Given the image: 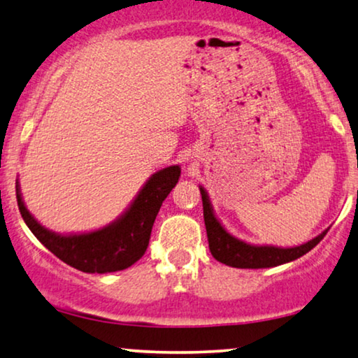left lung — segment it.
Here are the masks:
<instances>
[{"mask_svg":"<svg viewBox=\"0 0 358 358\" xmlns=\"http://www.w3.org/2000/svg\"><path fill=\"white\" fill-rule=\"evenodd\" d=\"M200 194H202V203H203V220L205 228H207L208 236V248L212 256L217 259L218 262L227 264L229 267L236 268H266V267H275L280 264H287L295 261V259L305 256L310 252L322 238L326 236L327 229H324L316 238L310 239L305 244L293 248H278V246H257V244H249L241 239L234 238L229 234L220 220L215 217L213 207L210 203L208 194L202 185H200Z\"/></svg>","mask_w":358,"mask_h":358,"instance_id":"1","label":"left lung"}]
</instances>
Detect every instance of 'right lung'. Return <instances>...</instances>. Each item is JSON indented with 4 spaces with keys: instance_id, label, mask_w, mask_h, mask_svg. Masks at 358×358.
<instances>
[{
    "instance_id": "right-lung-1",
    "label": "right lung",
    "mask_w": 358,
    "mask_h": 358,
    "mask_svg": "<svg viewBox=\"0 0 358 358\" xmlns=\"http://www.w3.org/2000/svg\"><path fill=\"white\" fill-rule=\"evenodd\" d=\"M179 178L178 164L159 169L146 180L119 218L90 233L60 234L42 227L24 205L19 180H16L17 207L34 236L68 266L86 273L117 272L134 266L145 254L156 215Z\"/></svg>"
}]
</instances>
